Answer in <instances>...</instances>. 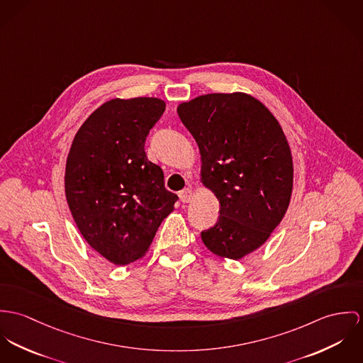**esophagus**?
<instances>
[{
	"mask_svg": "<svg viewBox=\"0 0 363 363\" xmlns=\"http://www.w3.org/2000/svg\"><path fill=\"white\" fill-rule=\"evenodd\" d=\"M192 196H194V192L189 188H185V189H182L179 192V199H181L182 203H189V201H192Z\"/></svg>",
	"mask_w": 363,
	"mask_h": 363,
	"instance_id": "obj_1",
	"label": "esophagus"
}]
</instances>
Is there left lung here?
<instances>
[{
	"label": "left lung",
	"instance_id": "1",
	"mask_svg": "<svg viewBox=\"0 0 363 363\" xmlns=\"http://www.w3.org/2000/svg\"><path fill=\"white\" fill-rule=\"evenodd\" d=\"M199 146L201 181L220 201L201 241L233 260L262 246L281 223L292 192V156L274 116L245 93H211L178 106Z\"/></svg>",
	"mask_w": 363,
	"mask_h": 363
}]
</instances>
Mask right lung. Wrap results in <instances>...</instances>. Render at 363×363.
Returning <instances> with one entry per match:
<instances>
[{
    "label": "right lung",
    "instance_id": "add662e5",
    "mask_svg": "<svg viewBox=\"0 0 363 363\" xmlns=\"http://www.w3.org/2000/svg\"><path fill=\"white\" fill-rule=\"evenodd\" d=\"M156 97L114 99L83 122L65 168V195L86 242L114 264L147 252L178 201L164 186L162 169L149 162L145 143L162 118Z\"/></svg>",
    "mask_w": 363,
    "mask_h": 363
}]
</instances>
